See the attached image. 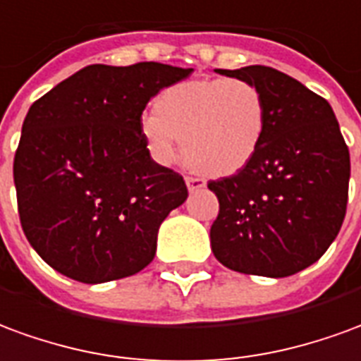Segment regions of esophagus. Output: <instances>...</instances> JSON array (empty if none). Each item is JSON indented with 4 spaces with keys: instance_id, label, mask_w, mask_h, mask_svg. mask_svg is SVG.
I'll use <instances>...</instances> for the list:
<instances>
[{
    "instance_id": "34e87169",
    "label": "esophagus",
    "mask_w": 361,
    "mask_h": 361,
    "mask_svg": "<svg viewBox=\"0 0 361 361\" xmlns=\"http://www.w3.org/2000/svg\"><path fill=\"white\" fill-rule=\"evenodd\" d=\"M186 186H188L190 192H196V190H202L206 186V183L202 178H198V176H186Z\"/></svg>"
}]
</instances>
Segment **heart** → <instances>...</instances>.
I'll use <instances>...</instances> for the list:
<instances>
[{"instance_id":"heart-1","label":"heart","mask_w":361,"mask_h":361,"mask_svg":"<svg viewBox=\"0 0 361 361\" xmlns=\"http://www.w3.org/2000/svg\"><path fill=\"white\" fill-rule=\"evenodd\" d=\"M268 124L267 99L252 81L216 78L161 91L140 122L145 147L161 165L178 157L208 176H229L255 159Z\"/></svg>"}]
</instances>
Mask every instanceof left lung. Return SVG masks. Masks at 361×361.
I'll list each match as a JSON object with an SVG mask.
<instances>
[{
	"instance_id": "left-lung-1",
	"label": "left lung",
	"mask_w": 361,
	"mask_h": 361,
	"mask_svg": "<svg viewBox=\"0 0 361 361\" xmlns=\"http://www.w3.org/2000/svg\"><path fill=\"white\" fill-rule=\"evenodd\" d=\"M216 71L262 91L268 124L247 167L208 183L219 200L214 257L241 274L301 272L323 257L346 216L350 152L338 120L323 97L274 68Z\"/></svg>"
}]
</instances>
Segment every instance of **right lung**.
Listing matches in <instances>:
<instances>
[{
	"label": "right lung",
	"instance_id": "1",
	"mask_svg": "<svg viewBox=\"0 0 361 361\" xmlns=\"http://www.w3.org/2000/svg\"><path fill=\"white\" fill-rule=\"evenodd\" d=\"M188 68L93 63L32 103L13 161L23 231L46 264L83 283L137 274L157 231L188 196L185 178L155 163L142 112Z\"/></svg>",
	"mask_w": 361,
	"mask_h": 361
}]
</instances>
